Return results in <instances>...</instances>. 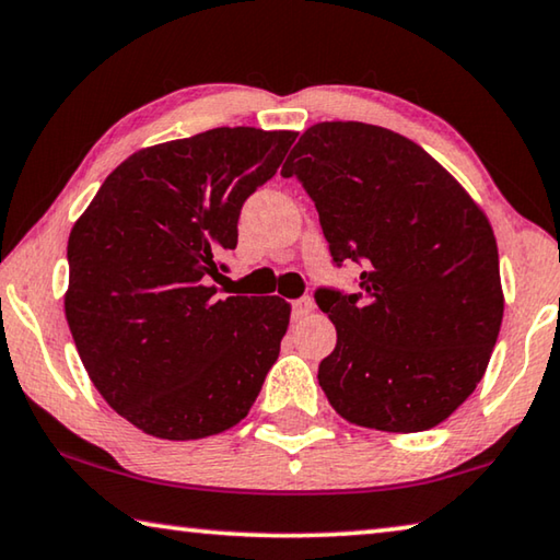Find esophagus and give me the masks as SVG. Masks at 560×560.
Here are the masks:
<instances>
[{"instance_id": "1", "label": "esophagus", "mask_w": 560, "mask_h": 560, "mask_svg": "<svg viewBox=\"0 0 560 560\" xmlns=\"http://www.w3.org/2000/svg\"><path fill=\"white\" fill-rule=\"evenodd\" d=\"M312 312H314L312 296H301L296 301H291V316H294V322H301V318H306Z\"/></svg>"}]
</instances>
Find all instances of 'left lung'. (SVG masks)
Returning <instances> with one entry per match:
<instances>
[{
  "label": "left lung",
  "mask_w": 560,
  "mask_h": 560,
  "mask_svg": "<svg viewBox=\"0 0 560 560\" xmlns=\"http://www.w3.org/2000/svg\"><path fill=\"white\" fill-rule=\"evenodd\" d=\"M281 174L314 199L334 261L363 266L357 294L316 291L336 326L318 363L328 404L388 433L446 421L501 331L499 246L483 209L416 141L374 124H314Z\"/></svg>",
  "instance_id": "obj_1"
}]
</instances>
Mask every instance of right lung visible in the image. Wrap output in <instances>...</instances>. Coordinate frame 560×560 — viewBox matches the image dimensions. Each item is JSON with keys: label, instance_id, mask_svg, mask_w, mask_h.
Instances as JSON below:
<instances>
[{"label": "right lung", "instance_id": "add662e5", "mask_svg": "<svg viewBox=\"0 0 560 560\" xmlns=\"http://www.w3.org/2000/svg\"><path fill=\"white\" fill-rule=\"evenodd\" d=\"M296 131L219 127L131 154L69 234L65 314L114 411L149 436L207 439L248 413L279 359L291 306L217 296L244 201Z\"/></svg>", "mask_w": 560, "mask_h": 560}]
</instances>
